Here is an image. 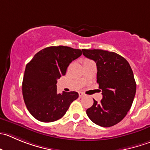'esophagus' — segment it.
Instances as JSON below:
<instances>
[{"instance_id": "34e87169", "label": "esophagus", "mask_w": 150, "mask_h": 150, "mask_svg": "<svg viewBox=\"0 0 150 150\" xmlns=\"http://www.w3.org/2000/svg\"><path fill=\"white\" fill-rule=\"evenodd\" d=\"M79 97H82V96H85V94H84L82 92H79Z\"/></svg>"}]
</instances>
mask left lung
<instances>
[{"mask_svg": "<svg viewBox=\"0 0 150 150\" xmlns=\"http://www.w3.org/2000/svg\"><path fill=\"white\" fill-rule=\"evenodd\" d=\"M87 58L97 66V83L102 99L86 110L96 125L109 127L120 122L130 109L136 91V83L129 62L121 55L101 49H82Z\"/></svg>", "mask_w": 150, "mask_h": 150, "instance_id": "left-lung-1", "label": "left lung"}]
</instances>
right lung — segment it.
Instances as JSON below:
<instances>
[{
    "instance_id": "right-lung-1",
    "label": "right lung",
    "mask_w": 150,
    "mask_h": 150,
    "mask_svg": "<svg viewBox=\"0 0 150 150\" xmlns=\"http://www.w3.org/2000/svg\"><path fill=\"white\" fill-rule=\"evenodd\" d=\"M82 55L80 49L59 45L37 53L25 67L22 84L23 96L30 113L42 122L61 119L70 105L79 97L75 91L57 93V79L67 68Z\"/></svg>"
}]
</instances>
